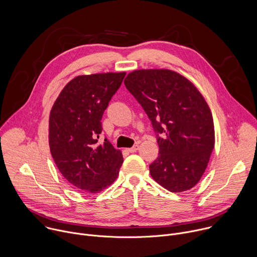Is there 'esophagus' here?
<instances>
[{
    "mask_svg": "<svg viewBox=\"0 0 257 257\" xmlns=\"http://www.w3.org/2000/svg\"><path fill=\"white\" fill-rule=\"evenodd\" d=\"M138 147H139V146H138V145H137V144H136V145H134V146H132V147H131V148H128V149H127V151H128V152H130V153H133V152H136V151H137V150H138Z\"/></svg>",
    "mask_w": 257,
    "mask_h": 257,
    "instance_id": "esophagus-1",
    "label": "esophagus"
}]
</instances>
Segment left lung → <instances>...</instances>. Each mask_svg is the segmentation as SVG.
I'll return each mask as SVG.
<instances>
[{
	"label": "left lung",
	"instance_id": "8db88e82",
	"mask_svg": "<svg viewBox=\"0 0 257 257\" xmlns=\"http://www.w3.org/2000/svg\"><path fill=\"white\" fill-rule=\"evenodd\" d=\"M156 135L158 157L149 165L152 179L180 193L195 187L215 145L211 110L195 85L169 69H140L124 80Z\"/></svg>",
	"mask_w": 257,
	"mask_h": 257
}]
</instances>
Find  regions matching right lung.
I'll return each instance as SVG.
<instances>
[{"mask_svg": "<svg viewBox=\"0 0 257 257\" xmlns=\"http://www.w3.org/2000/svg\"><path fill=\"white\" fill-rule=\"evenodd\" d=\"M125 72L79 75L56 99L49 117V146L63 178L78 190L96 194L118 177L120 150L105 138L100 142L102 117Z\"/></svg>", "mask_w": 257, "mask_h": 257, "instance_id": "obj_1", "label": "right lung"}]
</instances>
